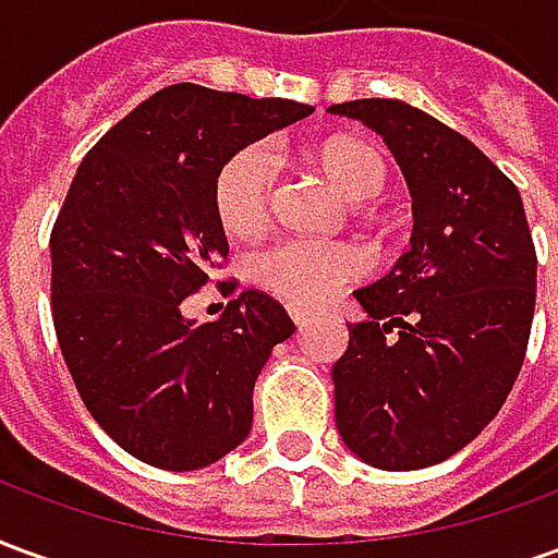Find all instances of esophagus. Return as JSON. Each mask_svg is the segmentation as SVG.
Returning a JSON list of instances; mask_svg holds the SVG:
<instances>
[{
	"instance_id": "34e87169",
	"label": "esophagus",
	"mask_w": 558,
	"mask_h": 558,
	"mask_svg": "<svg viewBox=\"0 0 558 558\" xmlns=\"http://www.w3.org/2000/svg\"><path fill=\"white\" fill-rule=\"evenodd\" d=\"M287 311H290V319H292V323H295V326H299V328L307 326V323L314 319V316H311V311H304V307H299V304H290Z\"/></svg>"
}]
</instances>
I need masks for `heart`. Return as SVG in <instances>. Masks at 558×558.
Segmentation results:
<instances>
[{"instance_id": "1", "label": "heart", "mask_w": 558, "mask_h": 558, "mask_svg": "<svg viewBox=\"0 0 558 558\" xmlns=\"http://www.w3.org/2000/svg\"><path fill=\"white\" fill-rule=\"evenodd\" d=\"M319 163L352 199H374L386 191L388 167L367 143L340 140L319 151ZM280 179V158L271 143L256 140L223 160L215 175L211 199L220 227L247 239L266 230ZM371 271L367 256L347 242L280 239L256 256V278L295 304H323Z\"/></svg>"}]
</instances>
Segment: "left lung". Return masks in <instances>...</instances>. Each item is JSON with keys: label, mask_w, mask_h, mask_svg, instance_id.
Wrapping results in <instances>:
<instances>
[{"label": "left lung", "mask_w": 558, "mask_h": 558, "mask_svg": "<svg viewBox=\"0 0 558 558\" xmlns=\"http://www.w3.org/2000/svg\"><path fill=\"white\" fill-rule=\"evenodd\" d=\"M374 128L412 194V247L355 292L367 323L331 367L352 454L407 472L457 454L502 410L535 314V244L517 184L439 119L391 98L328 107Z\"/></svg>", "instance_id": "obj_1"}]
</instances>
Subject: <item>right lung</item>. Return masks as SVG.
<instances>
[{"instance_id":"obj_1","label":"right lung","mask_w":558,"mask_h":558,"mask_svg":"<svg viewBox=\"0 0 558 558\" xmlns=\"http://www.w3.org/2000/svg\"><path fill=\"white\" fill-rule=\"evenodd\" d=\"M311 113L175 83L110 128L68 187L50 232L59 350L92 418L148 466L203 469L251 430L256 376L292 319L259 290L206 326L182 302L230 254L211 199L223 160Z\"/></svg>"}]
</instances>
